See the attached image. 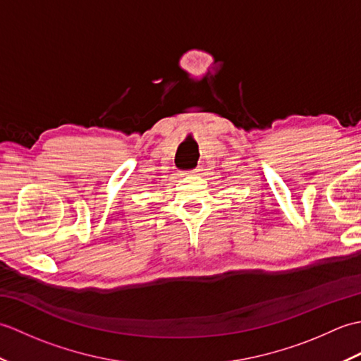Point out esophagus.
<instances>
[{
	"label": "esophagus",
	"mask_w": 361,
	"mask_h": 361,
	"mask_svg": "<svg viewBox=\"0 0 361 361\" xmlns=\"http://www.w3.org/2000/svg\"><path fill=\"white\" fill-rule=\"evenodd\" d=\"M188 173L198 175V173H200V167H197V169H194V171H189V172H183V175H188Z\"/></svg>",
	"instance_id": "1"
}]
</instances>
